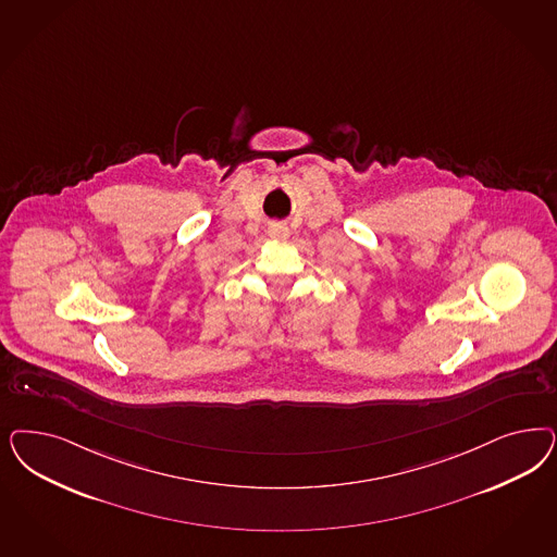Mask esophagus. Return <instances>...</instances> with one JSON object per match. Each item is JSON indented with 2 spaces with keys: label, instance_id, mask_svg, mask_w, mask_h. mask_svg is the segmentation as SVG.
<instances>
[{
  "label": "esophagus",
  "instance_id": "34e87169",
  "mask_svg": "<svg viewBox=\"0 0 557 557\" xmlns=\"http://www.w3.org/2000/svg\"><path fill=\"white\" fill-rule=\"evenodd\" d=\"M269 235L272 239H285L288 235V230L285 225H270Z\"/></svg>",
  "mask_w": 557,
  "mask_h": 557
}]
</instances>
